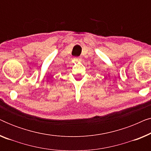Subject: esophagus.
<instances>
[{"instance_id": "esophagus-1", "label": "esophagus", "mask_w": 151, "mask_h": 151, "mask_svg": "<svg viewBox=\"0 0 151 151\" xmlns=\"http://www.w3.org/2000/svg\"><path fill=\"white\" fill-rule=\"evenodd\" d=\"M74 60H75L76 61H80V58L76 57V58H74Z\"/></svg>"}]
</instances>
